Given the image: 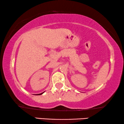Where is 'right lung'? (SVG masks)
<instances>
[{
    "instance_id": "right-lung-1",
    "label": "right lung",
    "mask_w": 124,
    "mask_h": 124,
    "mask_svg": "<svg viewBox=\"0 0 124 124\" xmlns=\"http://www.w3.org/2000/svg\"><path fill=\"white\" fill-rule=\"evenodd\" d=\"M44 93V92L43 93H40V94H37V95H42V94H43Z\"/></svg>"
}]
</instances>
